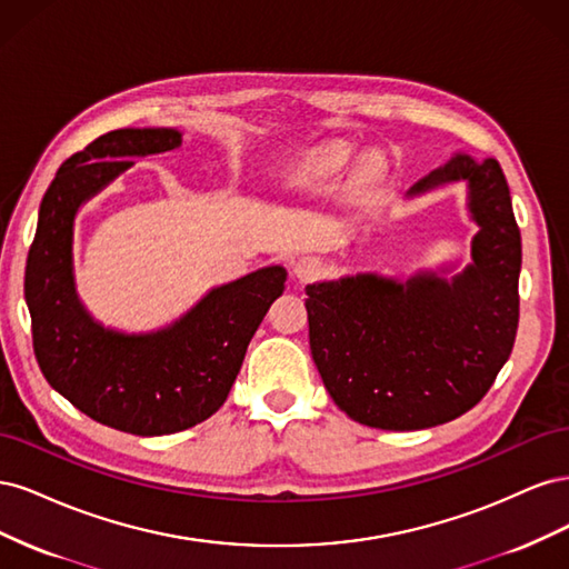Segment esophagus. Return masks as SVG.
I'll return each mask as SVG.
<instances>
[{
    "label": "esophagus",
    "instance_id": "1",
    "mask_svg": "<svg viewBox=\"0 0 569 569\" xmlns=\"http://www.w3.org/2000/svg\"><path fill=\"white\" fill-rule=\"evenodd\" d=\"M291 272H295L297 280L311 282L322 272V261L316 256H303V258H299V261H295V266H291Z\"/></svg>",
    "mask_w": 569,
    "mask_h": 569
}]
</instances>
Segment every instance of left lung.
<instances>
[{"label": "left lung", "mask_w": 569, "mask_h": 569, "mask_svg": "<svg viewBox=\"0 0 569 569\" xmlns=\"http://www.w3.org/2000/svg\"><path fill=\"white\" fill-rule=\"evenodd\" d=\"M451 182L468 184V213L479 228L468 266L451 261L408 280L356 272L306 287L318 372L332 401L360 425L410 432L456 420L510 358L522 239L506 176L496 159L458 151L406 197Z\"/></svg>", "instance_id": "8db88e82"}]
</instances>
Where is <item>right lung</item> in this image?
<instances>
[{
	"label": "right lung",
	"mask_w": 569,
	"mask_h": 569,
	"mask_svg": "<svg viewBox=\"0 0 569 569\" xmlns=\"http://www.w3.org/2000/svg\"><path fill=\"white\" fill-rule=\"evenodd\" d=\"M176 128H120L73 153L51 180L26 263V303L44 380L92 420L140 437L182 432L226 403L249 341L282 297L284 266L213 287L170 325L123 332L101 325L76 287L80 206L132 166L180 147Z\"/></svg>",
	"instance_id": "add662e5"
}]
</instances>
